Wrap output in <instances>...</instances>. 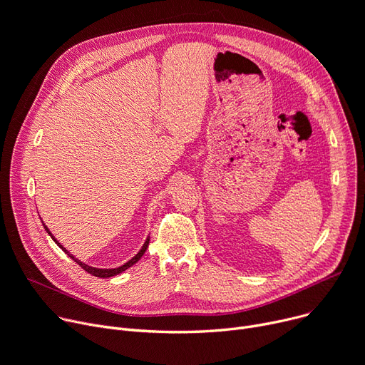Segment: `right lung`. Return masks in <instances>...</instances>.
I'll return each mask as SVG.
<instances>
[{
  "instance_id": "right-lung-1",
  "label": "right lung",
  "mask_w": 365,
  "mask_h": 365,
  "mask_svg": "<svg viewBox=\"0 0 365 365\" xmlns=\"http://www.w3.org/2000/svg\"><path fill=\"white\" fill-rule=\"evenodd\" d=\"M43 227H45V230L48 231V235L52 237V240L65 252V253H67L71 259H74V262H77L78 264H80V267L86 271V272H88V274H91V275H94V277H97V278H109V277H115V275H118V274H120V272H123L125 269H128L129 267H132V264H134V263H137L140 259H141V256L145 253V250H147V247H148V243H150V237H147V240H145V243H144V246L141 247V250L134 256V257H132L129 262H126L125 264H122V267H119V268H115V269H98V268H93V267H88V264H86V263H83V262H80L78 259H76L73 255H70V252H67V250H65V247H62L59 243H58V240L51 235V231H49V228L43 224Z\"/></svg>"
}]
</instances>
